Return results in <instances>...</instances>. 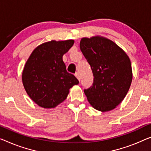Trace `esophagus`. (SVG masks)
<instances>
[{"label": "esophagus", "instance_id": "obj_1", "mask_svg": "<svg viewBox=\"0 0 151 151\" xmlns=\"http://www.w3.org/2000/svg\"><path fill=\"white\" fill-rule=\"evenodd\" d=\"M75 75L76 77L78 78V80L80 81V76H79V74H78V73H76L75 74Z\"/></svg>", "mask_w": 151, "mask_h": 151}]
</instances>
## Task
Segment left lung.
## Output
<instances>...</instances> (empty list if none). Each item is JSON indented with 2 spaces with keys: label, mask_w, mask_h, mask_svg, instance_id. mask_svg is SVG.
Wrapping results in <instances>:
<instances>
[{
  "label": "left lung",
  "mask_w": 151,
  "mask_h": 151,
  "mask_svg": "<svg viewBox=\"0 0 151 151\" xmlns=\"http://www.w3.org/2000/svg\"><path fill=\"white\" fill-rule=\"evenodd\" d=\"M80 49L94 76L84 89L89 104L101 112L113 110L123 100L132 81L131 62L115 42L100 36L83 38Z\"/></svg>",
  "instance_id": "8db88e82"
}]
</instances>
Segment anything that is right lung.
<instances>
[{
    "label": "right lung",
    "mask_w": 151,
    "mask_h": 151,
    "mask_svg": "<svg viewBox=\"0 0 151 151\" xmlns=\"http://www.w3.org/2000/svg\"><path fill=\"white\" fill-rule=\"evenodd\" d=\"M74 40H51L34 49L22 72L26 93L39 106L53 109L66 100L69 89L78 84L66 70L62 57L73 47Z\"/></svg>",
    "instance_id": "1"
}]
</instances>
